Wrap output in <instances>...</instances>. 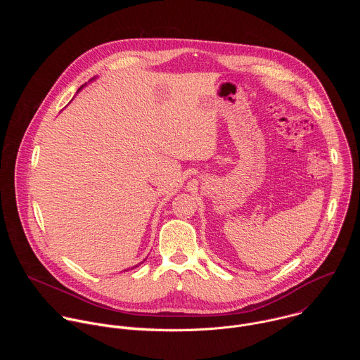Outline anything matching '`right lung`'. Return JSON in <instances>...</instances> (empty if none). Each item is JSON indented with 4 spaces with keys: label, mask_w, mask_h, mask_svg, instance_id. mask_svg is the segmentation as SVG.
Wrapping results in <instances>:
<instances>
[{
    "label": "right lung",
    "mask_w": 360,
    "mask_h": 360,
    "mask_svg": "<svg viewBox=\"0 0 360 360\" xmlns=\"http://www.w3.org/2000/svg\"><path fill=\"white\" fill-rule=\"evenodd\" d=\"M92 79H94V78H92ZM82 86H84V85H82ZM82 86H81V88H82ZM81 88H79V89H81ZM79 89H78V91H79ZM139 265H141V264H139ZM136 266H138V265H135V266H132V269H134V268H136Z\"/></svg>",
    "instance_id": "right-lung-1"
}]
</instances>
